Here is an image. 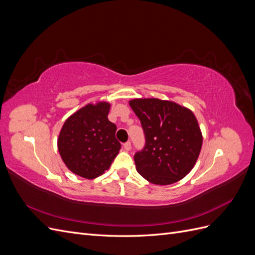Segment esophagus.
<instances>
[{"instance_id":"esophagus-1","label":"esophagus","mask_w":255,"mask_h":255,"mask_svg":"<svg viewBox=\"0 0 255 255\" xmlns=\"http://www.w3.org/2000/svg\"><path fill=\"white\" fill-rule=\"evenodd\" d=\"M123 148H125L126 151H129L130 150V142L127 141V142L123 143Z\"/></svg>"}]
</instances>
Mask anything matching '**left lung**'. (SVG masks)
Wrapping results in <instances>:
<instances>
[{"label":"left lung","instance_id":"1","mask_svg":"<svg viewBox=\"0 0 255 255\" xmlns=\"http://www.w3.org/2000/svg\"><path fill=\"white\" fill-rule=\"evenodd\" d=\"M129 106L139 118L145 138L143 149L134 155L138 173L156 185L182 180L194 168L202 146L195 115L159 99H134Z\"/></svg>","mask_w":255,"mask_h":255}]
</instances>
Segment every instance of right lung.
<instances>
[{
  "label": "right lung",
  "instance_id": "obj_1",
  "mask_svg": "<svg viewBox=\"0 0 255 255\" xmlns=\"http://www.w3.org/2000/svg\"><path fill=\"white\" fill-rule=\"evenodd\" d=\"M111 104L99 102L82 107L64 123L58 151L69 170L95 179L109 169L121 149L116 139L117 127L107 118Z\"/></svg>",
  "mask_w": 255,
  "mask_h": 255
}]
</instances>
